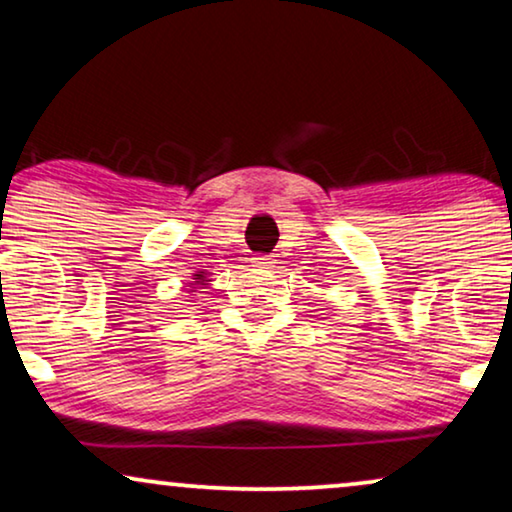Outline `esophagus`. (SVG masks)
Segmentation results:
<instances>
[{
  "mask_svg": "<svg viewBox=\"0 0 512 512\" xmlns=\"http://www.w3.org/2000/svg\"><path fill=\"white\" fill-rule=\"evenodd\" d=\"M272 263H275V261H272L270 256H256V258H254L256 268H272Z\"/></svg>",
  "mask_w": 512,
  "mask_h": 512,
  "instance_id": "esophagus-1",
  "label": "esophagus"
}]
</instances>
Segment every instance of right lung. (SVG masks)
Masks as SVG:
<instances>
[{"label":"right lung","instance_id":"right-lung-1","mask_svg":"<svg viewBox=\"0 0 512 512\" xmlns=\"http://www.w3.org/2000/svg\"><path fill=\"white\" fill-rule=\"evenodd\" d=\"M195 279H205V272H200V275H195Z\"/></svg>","mask_w":512,"mask_h":512}]
</instances>
